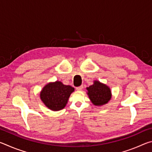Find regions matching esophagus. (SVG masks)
Listing matches in <instances>:
<instances>
[{
  "label": "esophagus",
  "instance_id": "34e87169",
  "mask_svg": "<svg viewBox=\"0 0 152 152\" xmlns=\"http://www.w3.org/2000/svg\"><path fill=\"white\" fill-rule=\"evenodd\" d=\"M82 88H83V86H78V87H76V90L78 91H81Z\"/></svg>",
  "mask_w": 152,
  "mask_h": 152
}]
</instances>
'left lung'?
Instances as JSON below:
<instances>
[{"mask_svg": "<svg viewBox=\"0 0 152 152\" xmlns=\"http://www.w3.org/2000/svg\"><path fill=\"white\" fill-rule=\"evenodd\" d=\"M87 94L95 106H102L107 104L112 97L110 88L107 84L99 80H94L93 84L87 87Z\"/></svg>", "mask_w": 152, "mask_h": 152, "instance_id": "left-lung-1", "label": "left lung"}]
</instances>
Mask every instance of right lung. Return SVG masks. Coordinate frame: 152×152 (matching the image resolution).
Instances as JSON below:
<instances>
[{
    "label": "right lung",
    "instance_id": "right-lung-1",
    "mask_svg": "<svg viewBox=\"0 0 152 152\" xmlns=\"http://www.w3.org/2000/svg\"><path fill=\"white\" fill-rule=\"evenodd\" d=\"M74 88L65 85L60 81L51 82L45 84L40 92V99L46 107L53 111L63 109L68 103Z\"/></svg>",
    "mask_w": 152,
    "mask_h": 152
}]
</instances>
